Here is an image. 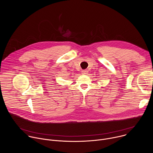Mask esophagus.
<instances>
[{"label": "esophagus", "instance_id": "34e87169", "mask_svg": "<svg viewBox=\"0 0 153 153\" xmlns=\"http://www.w3.org/2000/svg\"><path fill=\"white\" fill-rule=\"evenodd\" d=\"M88 70H82V74H88Z\"/></svg>", "mask_w": 153, "mask_h": 153}]
</instances>
